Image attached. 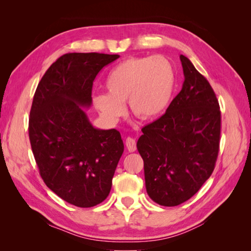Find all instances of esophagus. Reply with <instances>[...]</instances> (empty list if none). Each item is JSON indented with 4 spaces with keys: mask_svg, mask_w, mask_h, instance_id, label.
I'll return each mask as SVG.
<instances>
[{
    "mask_svg": "<svg viewBox=\"0 0 251 251\" xmlns=\"http://www.w3.org/2000/svg\"><path fill=\"white\" fill-rule=\"evenodd\" d=\"M125 145H126L127 150H128L129 152H135L136 151L137 146H136V139H134V138L127 137L126 141H125Z\"/></svg>",
    "mask_w": 251,
    "mask_h": 251,
    "instance_id": "1",
    "label": "esophagus"
}]
</instances>
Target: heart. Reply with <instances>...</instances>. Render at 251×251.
<instances>
[{
	"mask_svg": "<svg viewBox=\"0 0 251 251\" xmlns=\"http://www.w3.org/2000/svg\"><path fill=\"white\" fill-rule=\"evenodd\" d=\"M175 83V71L166 58H128L109 72L104 81L108 94L95 95L93 103L110 124L124 114L126 100L130 111L140 119L155 120L172 100Z\"/></svg>",
	"mask_w": 251,
	"mask_h": 251,
	"instance_id": "b5f03b06",
	"label": "heart"
}]
</instances>
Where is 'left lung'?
<instances>
[{"label":"left lung","instance_id":"1","mask_svg":"<svg viewBox=\"0 0 251 251\" xmlns=\"http://www.w3.org/2000/svg\"><path fill=\"white\" fill-rule=\"evenodd\" d=\"M184 82L166 113L142 128L137 149L148 195L173 207L190 200L210 177L219 152L221 113L209 82L180 55Z\"/></svg>","mask_w":251,"mask_h":251}]
</instances>
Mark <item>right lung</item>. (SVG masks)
<instances>
[{"label":"right lung","mask_w":251,"mask_h":251,"mask_svg":"<svg viewBox=\"0 0 251 251\" xmlns=\"http://www.w3.org/2000/svg\"><path fill=\"white\" fill-rule=\"evenodd\" d=\"M119 55L71 52L52 63L35 90L29 119L32 152L42 179L55 194L88 208L108 197L124 152L120 131L93 126L96 75Z\"/></svg>","instance_id":"right-lung-1"}]
</instances>
